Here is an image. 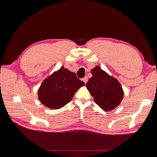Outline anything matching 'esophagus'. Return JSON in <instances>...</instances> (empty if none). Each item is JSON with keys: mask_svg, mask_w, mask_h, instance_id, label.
I'll list each match as a JSON object with an SVG mask.
<instances>
[{"mask_svg": "<svg viewBox=\"0 0 157 157\" xmlns=\"http://www.w3.org/2000/svg\"><path fill=\"white\" fill-rule=\"evenodd\" d=\"M88 78L86 76V77H85L83 79V81H84V83L86 84V83H87V81H88Z\"/></svg>", "mask_w": 157, "mask_h": 157, "instance_id": "obj_1", "label": "esophagus"}]
</instances>
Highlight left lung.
Returning <instances> with one entry per match:
<instances>
[{"mask_svg":"<svg viewBox=\"0 0 157 157\" xmlns=\"http://www.w3.org/2000/svg\"><path fill=\"white\" fill-rule=\"evenodd\" d=\"M92 77L86 86L95 102L105 111H109L121 103L123 98V90L118 81L95 66L91 71Z\"/></svg>","mask_w":157,"mask_h":157,"instance_id":"obj_1","label":"left lung"}]
</instances>
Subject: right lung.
<instances>
[{"label": "right lung", "instance_id": "obj_1", "mask_svg": "<svg viewBox=\"0 0 157 157\" xmlns=\"http://www.w3.org/2000/svg\"><path fill=\"white\" fill-rule=\"evenodd\" d=\"M85 85L74 72L62 67L46 78L38 90V98L48 108H62L69 103L74 94Z\"/></svg>", "mask_w": 157, "mask_h": 157}]
</instances>
